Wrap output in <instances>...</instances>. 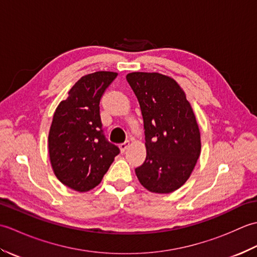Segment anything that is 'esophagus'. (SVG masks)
Returning a JSON list of instances; mask_svg holds the SVG:
<instances>
[{
	"label": "esophagus",
	"mask_w": 257,
	"mask_h": 257,
	"mask_svg": "<svg viewBox=\"0 0 257 257\" xmlns=\"http://www.w3.org/2000/svg\"><path fill=\"white\" fill-rule=\"evenodd\" d=\"M129 146H130V140H127L120 145V149H121V151H125L129 148Z\"/></svg>",
	"instance_id": "esophagus-1"
}]
</instances>
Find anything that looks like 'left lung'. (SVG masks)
I'll list each match as a JSON object with an SVG mask.
<instances>
[{
	"label": "left lung",
	"instance_id": "left-lung-1",
	"mask_svg": "<svg viewBox=\"0 0 257 257\" xmlns=\"http://www.w3.org/2000/svg\"><path fill=\"white\" fill-rule=\"evenodd\" d=\"M144 118L147 157L135 171L144 187L170 193L189 179L201 140L194 112L177 81L158 73L125 76Z\"/></svg>",
	"mask_w": 257,
	"mask_h": 257
}]
</instances>
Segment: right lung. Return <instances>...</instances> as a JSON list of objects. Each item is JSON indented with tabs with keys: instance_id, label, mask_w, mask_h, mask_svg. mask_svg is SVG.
<instances>
[{
	"instance_id": "obj_1",
	"label": "right lung",
	"mask_w": 257,
	"mask_h": 257,
	"mask_svg": "<svg viewBox=\"0 0 257 257\" xmlns=\"http://www.w3.org/2000/svg\"><path fill=\"white\" fill-rule=\"evenodd\" d=\"M117 75L83 76L54 113L48 135L53 170L63 184L79 192L97 187L120 152L106 138L99 111L101 97Z\"/></svg>"
}]
</instances>
